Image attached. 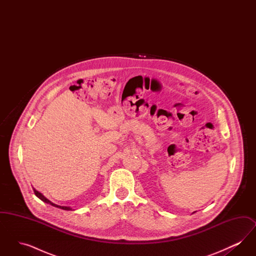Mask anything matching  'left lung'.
<instances>
[{"label": "left lung", "instance_id": "left-lung-1", "mask_svg": "<svg viewBox=\"0 0 256 256\" xmlns=\"http://www.w3.org/2000/svg\"><path fill=\"white\" fill-rule=\"evenodd\" d=\"M194 213H195V212H194Z\"/></svg>", "mask_w": 256, "mask_h": 256}]
</instances>
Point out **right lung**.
<instances>
[{
  "instance_id": "add662e5",
  "label": "right lung",
  "mask_w": 256,
  "mask_h": 256,
  "mask_svg": "<svg viewBox=\"0 0 256 256\" xmlns=\"http://www.w3.org/2000/svg\"><path fill=\"white\" fill-rule=\"evenodd\" d=\"M34 194L36 196L37 198H39L42 202H46V204H49L50 206H52L58 207V208H60V209H63V210H72V208L69 206H58V204H54V202H52L50 200H49L47 198H45L44 196L42 195L40 192H38L37 190H36L34 188Z\"/></svg>"
}]
</instances>
